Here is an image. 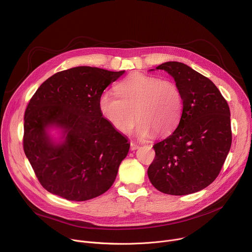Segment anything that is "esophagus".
<instances>
[{
    "mask_svg": "<svg viewBox=\"0 0 252 252\" xmlns=\"http://www.w3.org/2000/svg\"><path fill=\"white\" fill-rule=\"evenodd\" d=\"M139 148L138 145H136V143H133V142H130V151H135Z\"/></svg>",
    "mask_w": 252,
    "mask_h": 252,
    "instance_id": "obj_1",
    "label": "esophagus"
}]
</instances>
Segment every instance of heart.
Wrapping results in <instances>:
<instances>
[{"mask_svg": "<svg viewBox=\"0 0 252 252\" xmlns=\"http://www.w3.org/2000/svg\"><path fill=\"white\" fill-rule=\"evenodd\" d=\"M116 94L102 93L97 105L100 116L121 133H128L136 119L138 136H164L182 118L183 94L170 80L134 73L116 87Z\"/></svg>", "mask_w": 252, "mask_h": 252, "instance_id": "1", "label": "heart"}]
</instances>
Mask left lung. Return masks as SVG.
Listing matches in <instances>:
<instances>
[{"mask_svg":"<svg viewBox=\"0 0 252 252\" xmlns=\"http://www.w3.org/2000/svg\"><path fill=\"white\" fill-rule=\"evenodd\" d=\"M157 69L174 79L183 94L184 110L175 130L153 147L156 158L148 175L163 193H194L214 182L229 153V106L217 86L190 66L166 62Z\"/></svg>","mask_w":252,"mask_h":252,"instance_id":"8db88e82","label":"left lung"}]
</instances>
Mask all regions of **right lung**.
Masks as SVG:
<instances>
[{"label":"right lung","mask_w":252,"mask_h":252,"mask_svg":"<svg viewBox=\"0 0 252 252\" xmlns=\"http://www.w3.org/2000/svg\"><path fill=\"white\" fill-rule=\"evenodd\" d=\"M125 70L76 66L45 81L30 99L23 146L35 176L49 192L85 201L109 189L129 143L99 114L98 97ZM58 127L56 143L47 130Z\"/></svg>","instance_id":"add662e5"}]
</instances>
